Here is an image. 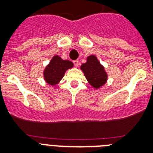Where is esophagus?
<instances>
[{
  "label": "esophagus",
  "mask_w": 153,
  "mask_h": 153,
  "mask_svg": "<svg viewBox=\"0 0 153 153\" xmlns=\"http://www.w3.org/2000/svg\"><path fill=\"white\" fill-rule=\"evenodd\" d=\"M74 64L75 67H78V65H79V61H78V60H74Z\"/></svg>",
  "instance_id": "34e87169"
}]
</instances>
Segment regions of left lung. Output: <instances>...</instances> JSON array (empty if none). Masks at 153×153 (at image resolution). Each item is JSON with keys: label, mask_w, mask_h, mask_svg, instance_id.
<instances>
[{"label": "left lung", "mask_w": 153, "mask_h": 153, "mask_svg": "<svg viewBox=\"0 0 153 153\" xmlns=\"http://www.w3.org/2000/svg\"><path fill=\"white\" fill-rule=\"evenodd\" d=\"M88 83L95 89L100 88L107 81V74L104 67L100 63L95 55L86 58V62L80 67Z\"/></svg>", "instance_id": "1"}]
</instances>
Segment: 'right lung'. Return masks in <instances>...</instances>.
Instances as JSON below:
<instances>
[{"instance_id":"add662e5","label":"right lung","mask_w":153,"mask_h":153,"mask_svg":"<svg viewBox=\"0 0 153 153\" xmlns=\"http://www.w3.org/2000/svg\"><path fill=\"white\" fill-rule=\"evenodd\" d=\"M73 67L74 63L71 61L64 60L58 55H55L44 69V79L48 84L53 86H56L63 77L65 72Z\"/></svg>"}]
</instances>
